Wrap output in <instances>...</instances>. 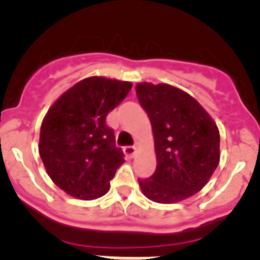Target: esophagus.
Returning <instances> with one entry per match:
<instances>
[{"label":"esophagus","mask_w":260,"mask_h":260,"mask_svg":"<svg viewBox=\"0 0 260 260\" xmlns=\"http://www.w3.org/2000/svg\"><path fill=\"white\" fill-rule=\"evenodd\" d=\"M123 151H124V154L128 156V158H133L136 154V147L135 146H124L123 147Z\"/></svg>","instance_id":"obj_1"}]
</instances>
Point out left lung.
I'll list each match as a JSON object with an SVG mask.
<instances>
[{
    "label": "left lung",
    "mask_w": 260,
    "mask_h": 260,
    "mask_svg": "<svg viewBox=\"0 0 260 260\" xmlns=\"http://www.w3.org/2000/svg\"><path fill=\"white\" fill-rule=\"evenodd\" d=\"M140 105L150 119L155 172L139 179L142 193L158 203L191 197L207 184L220 160V135L206 110L184 90L168 84L140 83Z\"/></svg>",
    "instance_id": "8db88e82"
}]
</instances>
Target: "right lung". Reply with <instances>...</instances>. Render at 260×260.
<instances>
[{
    "mask_svg": "<svg viewBox=\"0 0 260 260\" xmlns=\"http://www.w3.org/2000/svg\"><path fill=\"white\" fill-rule=\"evenodd\" d=\"M129 81L86 78L49 109L40 131V156L55 185L90 201L109 191L110 180L124 162L106 116L129 93Z\"/></svg>",
    "mask_w": 260,
    "mask_h": 260,
    "instance_id": "right-lung-1",
    "label": "right lung"
}]
</instances>
